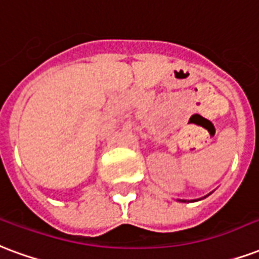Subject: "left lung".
Listing matches in <instances>:
<instances>
[{
    "instance_id": "obj_1",
    "label": "left lung",
    "mask_w": 259,
    "mask_h": 259,
    "mask_svg": "<svg viewBox=\"0 0 259 259\" xmlns=\"http://www.w3.org/2000/svg\"><path fill=\"white\" fill-rule=\"evenodd\" d=\"M208 195H210V193H208ZM208 195H206L204 198H207ZM204 198H203V199H204ZM177 200H178V202H184V203H185V202H196V200H202V199H193V200H185V199H177Z\"/></svg>"
}]
</instances>
